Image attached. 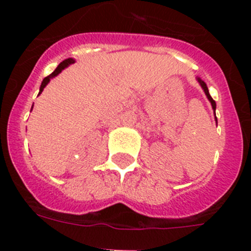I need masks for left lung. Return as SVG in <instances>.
Wrapping results in <instances>:
<instances>
[{
  "label": "left lung",
  "mask_w": 251,
  "mask_h": 251,
  "mask_svg": "<svg viewBox=\"0 0 251 251\" xmlns=\"http://www.w3.org/2000/svg\"><path fill=\"white\" fill-rule=\"evenodd\" d=\"M198 82L200 83V86L202 87V90H204L205 95H206V98L209 99V101H210V102H211V106H213V110H214V111H215V109H216V103H215V101L213 100V98H211V96H210L209 90H207V86H206V83H205L204 81L201 80V78H199V77H198ZM216 124H218V120H216Z\"/></svg>",
  "instance_id": "left-lung-1"
}]
</instances>
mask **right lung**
<instances>
[{"label":"right lung","mask_w":251,"mask_h":251,"mask_svg":"<svg viewBox=\"0 0 251 251\" xmlns=\"http://www.w3.org/2000/svg\"><path fill=\"white\" fill-rule=\"evenodd\" d=\"M74 62H75V60H74V58H67V60L62 61V62H61V64L58 65L57 67H56V70L52 72V74H51V75H49V76H47V77L44 78V81H42V83H41V87H40V92H38V94H41V92L44 91V89H45V87H46V85L50 82V80H51V78L55 77V76H57L58 74H60V72L62 71V70L66 69V67L69 66V65L74 64Z\"/></svg>","instance_id":"obj_1"}]
</instances>
